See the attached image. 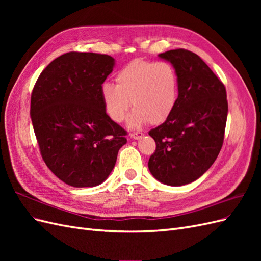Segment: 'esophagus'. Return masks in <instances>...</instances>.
<instances>
[{
    "mask_svg": "<svg viewBox=\"0 0 261 261\" xmlns=\"http://www.w3.org/2000/svg\"><path fill=\"white\" fill-rule=\"evenodd\" d=\"M143 136H144V134L141 133V132H135V133H132L130 134V137L133 139H140Z\"/></svg>",
    "mask_w": 261,
    "mask_h": 261,
    "instance_id": "obj_1",
    "label": "esophagus"
}]
</instances>
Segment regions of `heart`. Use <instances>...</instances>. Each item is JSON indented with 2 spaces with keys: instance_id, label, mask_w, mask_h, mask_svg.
Returning <instances> with one entry per match:
<instances>
[{
  "instance_id": "heart-1",
  "label": "heart",
  "mask_w": 261,
  "mask_h": 261,
  "mask_svg": "<svg viewBox=\"0 0 261 261\" xmlns=\"http://www.w3.org/2000/svg\"><path fill=\"white\" fill-rule=\"evenodd\" d=\"M116 85L101 86V99L112 121H124L130 107V127H139L149 121L159 124L167 120L178 99V76L169 62L134 60L115 76Z\"/></svg>"
}]
</instances>
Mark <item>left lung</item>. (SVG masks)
Here are the masks:
<instances>
[{
    "label": "left lung",
    "mask_w": 261,
    "mask_h": 261,
    "mask_svg": "<svg viewBox=\"0 0 261 261\" xmlns=\"http://www.w3.org/2000/svg\"><path fill=\"white\" fill-rule=\"evenodd\" d=\"M178 76V99L164 123L149 135L155 141L148 168L161 183L189 184L216 161L224 140L227 117L223 83L198 55L185 49L159 54Z\"/></svg>",
    "instance_id": "8db88e82"
}]
</instances>
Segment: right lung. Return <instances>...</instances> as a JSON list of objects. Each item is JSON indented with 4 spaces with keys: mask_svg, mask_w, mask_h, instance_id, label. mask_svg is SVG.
I'll return each instance as SVG.
<instances>
[{
    "mask_svg": "<svg viewBox=\"0 0 261 261\" xmlns=\"http://www.w3.org/2000/svg\"><path fill=\"white\" fill-rule=\"evenodd\" d=\"M113 66L107 54L68 52L42 70L31 92L30 116L42 159L73 187L106 180L127 141V132L108 116L101 99Z\"/></svg>",
    "mask_w": 261,
    "mask_h": 261,
    "instance_id": "1",
    "label": "right lung"
}]
</instances>
